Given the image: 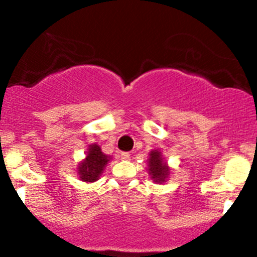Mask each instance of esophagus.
Masks as SVG:
<instances>
[{
	"label": "esophagus",
	"instance_id": "obj_1",
	"mask_svg": "<svg viewBox=\"0 0 257 257\" xmlns=\"http://www.w3.org/2000/svg\"><path fill=\"white\" fill-rule=\"evenodd\" d=\"M120 159L129 160V159H131V154H129V153H121V154H120Z\"/></svg>",
	"mask_w": 257,
	"mask_h": 257
}]
</instances>
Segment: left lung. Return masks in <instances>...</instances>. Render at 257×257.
<instances>
[{"mask_svg": "<svg viewBox=\"0 0 257 257\" xmlns=\"http://www.w3.org/2000/svg\"><path fill=\"white\" fill-rule=\"evenodd\" d=\"M147 165L148 174L150 175L155 184H164L170 178L172 169L168 165L165 158L163 157L162 150L153 149L149 153V158L147 159Z\"/></svg>", "mask_w": 257, "mask_h": 257, "instance_id": "left-lung-1", "label": "left lung"}]
</instances>
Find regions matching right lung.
Returning <instances> with one entry per match:
<instances>
[{
	"instance_id": "1",
	"label": "right lung",
	"mask_w": 257,
	"mask_h": 257,
	"mask_svg": "<svg viewBox=\"0 0 257 257\" xmlns=\"http://www.w3.org/2000/svg\"><path fill=\"white\" fill-rule=\"evenodd\" d=\"M112 157L104 154L98 144L93 143L88 147L85 158L78 163L77 174L79 180L84 183H94L104 172L105 167L109 163Z\"/></svg>"
}]
</instances>
